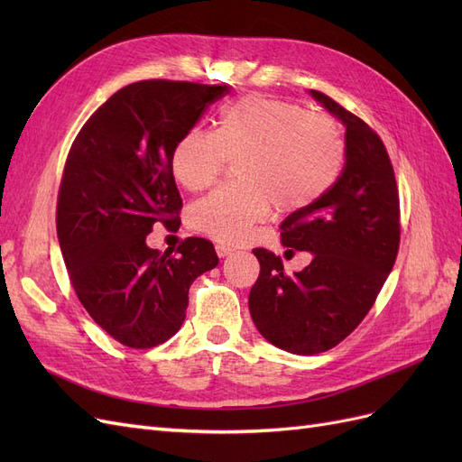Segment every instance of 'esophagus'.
<instances>
[{
  "mask_svg": "<svg viewBox=\"0 0 462 462\" xmlns=\"http://www.w3.org/2000/svg\"><path fill=\"white\" fill-rule=\"evenodd\" d=\"M216 253H217V256H219V258H226V256H229V254H233V253H235V248H231V246H227V245L219 243V245H216Z\"/></svg>",
  "mask_w": 462,
  "mask_h": 462,
  "instance_id": "1",
  "label": "esophagus"
}]
</instances>
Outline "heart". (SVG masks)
<instances>
[{"mask_svg": "<svg viewBox=\"0 0 462 462\" xmlns=\"http://www.w3.org/2000/svg\"><path fill=\"white\" fill-rule=\"evenodd\" d=\"M339 123L299 104L243 96L219 114L214 131L192 127L171 152V173L187 190L212 187L236 160V183L219 187L190 208L194 231L219 243H241L277 212L310 208L337 183L345 165Z\"/></svg>", "mask_w": 462, "mask_h": 462, "instance_id": "obj_1", "label": "heart"}]
</instances>
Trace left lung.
I'll return each instance as SVG.
<instances>
[{"label": "left lung", "instance_id": "8db88e82", "mask_svg": "<svg viewBox=\"0 0 462 462\" xmlns=\"http://www.w3.org/2000/svg\"><path fill=\"white\" fill-rule=\"evenodd\" d=\"M310 94L345 125V167L324 199L279 226L287 253L306 250L312 262L287 275L282 258L254 248L260 275L248 297L258 331L295 355L329 351L356 329L401 243L399 190L382 138L333 97Z\"/></svg>", "mask_w": 462, "mask_h": 462}]
</instances>
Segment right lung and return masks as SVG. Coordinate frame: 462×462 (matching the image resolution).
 <instances>
[{"mask_svg":"<svg viewBox=\"0 0 462 462\" xmlns=\"http://www.w3.org/2000/svg\"><path fill=\"white\" fill-rule=\"evenodd\" d=\"M227 92L187 80L133 82L94 111L69 150L55 212L63 260L80 304L125 346L173 337L189 287L219 262L202 236H189L171 256L148 248L146 235L156 223L179 229L173 146Z\"/></svg>","mask_w":462,"mask_h":462,"instance_id":"right-lung-1","label":"right lung"}]
</instances>
